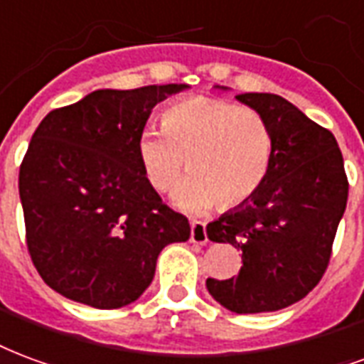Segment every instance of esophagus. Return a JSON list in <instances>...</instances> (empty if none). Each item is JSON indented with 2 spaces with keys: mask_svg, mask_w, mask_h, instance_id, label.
<instances>
[{
  "mask_svg": "<svg viewBox=\"0 0 364 364\" xmlns=\"http://www.w3.org/2000/svg\"><path fill=\"white\" fill-rule=\"evenodd\" d=\"M192 230H190V240L193 244H208V230H205V223L201 221H192Z\"/></svg>",
  "mask_w": 364,
  "mask_h": 364,
  "instance_id": "obj_1",
  "label": "esophagus"
}]
</instances>
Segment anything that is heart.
<instances>
[{"instance_id":"obj_1","label":"heart","mask_w":364,"mask_h":364,"mask_svg":"<svg viewBox=\"0 0 364 364\" xmlns=\"http://www.w3.org/2000/svg\"><path fill=\"white\" fill-rule=\"evenodd\" d=\"M273 132L266 116L250 106L213 97H190L163 112V127L137 135V156L159 192H171L188 159L192 176L174 201L188 213L232 209L250 201L272 168Z\"/></svg>"}]
</instances>
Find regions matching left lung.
Listing matches in <instances>:
<instances>
[{"instance_id": "left-lung-1", "label": "left lung", "mask_w": 364, "mask_h": 364, "mask_svg": "<svg viewBox=\"0 0 364 364\" xmlns=\"http://www.w3.org/2000/svg\"><path fill=\"white\" fill-rule=\"evenodd\" d=\"M237 100L266 116L275 149L258 193L208 225L209 240L242 250V267L205 285L230 312L258 314L291 306L322 279L349 182L330 129L279 95L244 92Z\"/></svg>"}]
</instances>
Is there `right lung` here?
Instances as JSON below:
<instances>
[{
	"mask_svg": "<svg viewBox=\"0 0 364 364\" xmlns=\"http://www.w3.org/2000/svg\"><path fill=\"white\" fill-rule=\"evenodd\" d=\"M188 85L100 89L41 122L18 171L26 248L48 287L92 309L137 301L190 223L164 205L137 156L151 110Z\"/></svg>",
	"mask_w": 364,
	"mask_h": 364,
	"instance_id": "right-lung-1",
	"label": "right lung"
}]
</instances>
